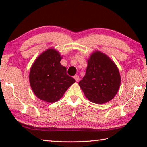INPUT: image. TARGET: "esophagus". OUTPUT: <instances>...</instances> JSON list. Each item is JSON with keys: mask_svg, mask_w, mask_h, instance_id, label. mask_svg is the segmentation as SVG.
<instances>
[{"mask_svg": "<svg viewBox=\"0 0 147 147\" xmlns=\"http://www.w3.org/2000/svg\"><path fill=\"white\" fill-rule=\"evenodd\" d=\"M74 78L75 79V80H76V82H78V81L80 80V77H79V76H78V75L74 76Z\"/></svg>", "mask_w": 147, "mask_h": 147, "instance_id": "esophagus-1", "label": "esophagus"}]
</instances>
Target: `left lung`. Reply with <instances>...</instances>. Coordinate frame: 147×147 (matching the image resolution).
I'll return each instance as SVG.
<instances>
[{
  "label": "left lung",
  "mask_w": 147,
  "mask_h": 147,
  "mask_svg": "<svg viewBox=\"0 0 147 147\" xmlns=\"http://www.w3.org/2000/svg\"><path fill=\"white\" fill-rule=\"evenodd\" d=\"M78 84L89 101L102 104L115 96L121 85V76L115 63L97 51L88 59L86 74Z\"/></svg>",
  "instance_id": "8db88e82"
}]
</instances>
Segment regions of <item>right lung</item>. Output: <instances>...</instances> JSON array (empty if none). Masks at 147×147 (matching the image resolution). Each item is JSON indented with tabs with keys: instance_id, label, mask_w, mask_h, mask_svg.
Segmentation results:
<instances>
[{
	"instance_id": "1",
	"label": "right lung",
	"mask_w": 147,
	"mask_h": 147,
	"mask_svg": "<svg viewBox=\"0 0 147 147\" xmlns=\"http://www.w3.org/2000/svg\"><path fill=\"white\" fill-rule=\"evenodd\" d=\"M61 58L58 51L49 49L37 58L31 67L30 84L35 95L41 100L55 102L75 82L73 77L67 74L65 67L61 65Z\"/></svg>"
}]
</instances>
